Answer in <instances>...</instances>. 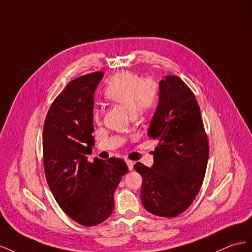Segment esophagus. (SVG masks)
I'll list each match as a JSON object with an SVG mask.
<instances>
[{
    "mask_svg": "<svg viewBox=\"0 0 252 252\" xmlns=\"http://www.w3.org/2000/svg\"><path fill=\"white\" fill-rule=\"evenodd\" d=\"M126 164H127V168H128V170H133V167H134V162L132 161V160H126Z\"/></svg>",
    "mask_w": 252,
    "mask_h": 252,
    "instance_id": "34e87169",
    "label": "esophagus"
}]
</instances>
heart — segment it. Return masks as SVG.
Returning a JSON list of instances; mask_svg holds the SVG:
<instances>
[{
	"label": "heart",
	"instance_id": "b5f03b06",
	"mask_svg": "<svg viewBox=\"0 0 252 252\" xmlns=\"http://www.w3.org/2000/svg\"><path fill=\"white\" fill-rule=\"evenodd\" d=\"M104 97L118 103L133 115H145L152 112L159 99V88L152 79H142L131 71L115 75L107 84ZM94 120H99L98 110L94 111Z\"/></svg>",
	"mask_w": 252,
	"mask_h": 252
}]
</instances>
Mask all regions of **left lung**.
I'll return each mask as SVG.
<instances>
[{
    "mask_svg": "<svg viewBox=\"0 0 252 252\" xmlns=\"http://www.w3.org/2000/svg\"><path fill=\"white\" fill-rule=\"evenodd\" d=\"M148 135L158 142L153 166L141 162L134 166L142 176L143 207L158 217H177L196 197L209 156L198 103L179 77L168 75L160 80Z\"/></svg>",
    "mask_w": 252,
    "mask_h": 252,
    "instance_id": "obj_1",
    "label": "left lung"
}]
</instances>
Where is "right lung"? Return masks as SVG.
I'll return each mask as SVG.
<instances>
[{"label":"right lung","instance_id":"1","mask_svg":"<svg viewBox=\"0 0 252 252\" xmlns=\"http://www.w3.org/2000/svg\"><path fill=\"white\" fill-rule=\"evenodd\" d=\"M96 71L70 81L55 99L43 127V162L57 203L86 227L104 221L114 210V192L127 167L121 158L88 160L93 136L94 94L103 77Z\"/></svg>","mask_w":252,"mask_h":252}]
</instances>
